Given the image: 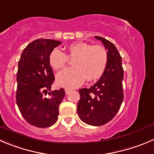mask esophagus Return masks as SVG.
<instances>
[{"instance_id": "esophagus-1", "label": "esophagus", "mask_w": 154, "mask_h": 154, "mask_svg": "<svg viewBox=\"0 0 154 154\" xmlns=\"http://www.w3.org/2000/svg\"><path fill=\"white\" fill-rule=\"evenodd\" d=\"M71 89L69 88H65V92H66V94H69L70 92H71Z\"/></svg>"}]
</instances>
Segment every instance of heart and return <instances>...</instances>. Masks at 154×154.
I'll return each mask as SVG.
<instances>
[{
	"label": "heart",
	"instance_id": "heart-1",
	"mask_svg": "<svg viewBox=\"0 0 154 154\" xmlns=\"http://www.w3.org/2000/svg\"><path fill=\"white\" fill-rule=\"evenodd\" d=\"M69 58L73 60V67L64 69L57 75L59 85L73 88L88 82L98 79L106 69L107 52L103 47L85 42L73 43L67 47V54L59 48H54L50 54L49 63L55 70L66 66Z\"/></svg>",
	"mask_w": 154,
	"mask_h": 154
}]
</instances>
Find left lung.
I'll use <instances>...</instances> for the list:
<instances>
[{
  "label": "left lung",
  "instance_id": "left-lung-1",
  "mask_svg": "<svg viewBox=\"0 0 154 154\" xmlns=\"http://www.w3.org/2000/svg\"><path fill=\"white\" fill-rule=\"evenodd\" d=\"M108 51L106 69L100 79L89 88L79 89L80 100L77 112L80 119L88 125L100 126L116 115L123 100L124 72L122 57L109 41L95 36Z\"/></svg>",
  "mask_w": 154,
  "mask_h": 154
}]
</instances>
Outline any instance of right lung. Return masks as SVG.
Segmentation results:
<instances>
[{
	"mask_svg": "<svg viewBox=\"0 0 154 154\" xmlns=\"http://www.w3.org/2000/svg\"><path fill=\"white\" fill-rule=\"evenodd\" d=\"M61 44L52 39H37L23 50L17 75V103L23 118L31 125L47 128L57 122L65 91H51L54 75L49 56ZM48 93L49 97H46Z\"/></svg>",
	"mask_w": 154,
	"mask_h": 154,
	"instance_id": "right-lung-1",
	"label": "right lung"
}]
</instances>
